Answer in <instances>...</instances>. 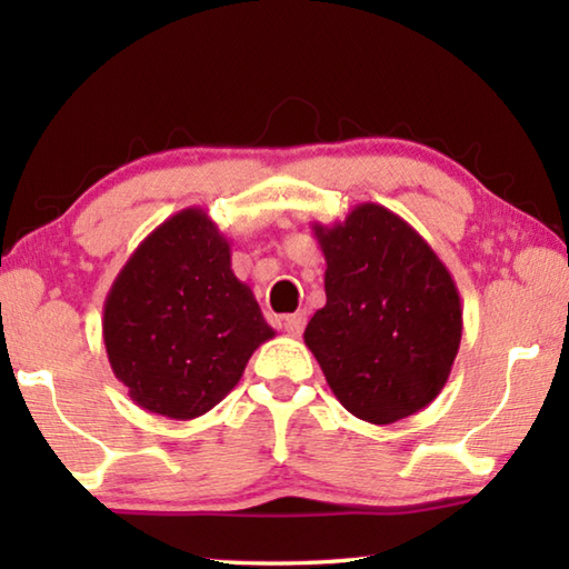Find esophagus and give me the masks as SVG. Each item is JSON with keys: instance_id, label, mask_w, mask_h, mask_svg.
Masks as SVG:
<instances>
[{"instance_id": "34e87169", "label": "esophagus", "mask_w": 569, "mask_h": 569, "mask_svg": "<svg viewBox=\"0 0 569 569\" xmlns=\"http://www.w3.org/2000/svg\"><path fill=\"white\" fill-rule=\"evenodd\" d=\"M303 326H306V313L303 311L291 313V316H286V319H283V329H286L288 336H301Z\"/></svg>"}]
</instances>
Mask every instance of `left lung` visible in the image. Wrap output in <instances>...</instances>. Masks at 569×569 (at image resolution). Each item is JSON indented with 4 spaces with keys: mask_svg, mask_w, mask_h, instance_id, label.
<instances>
[{
    "mask_svg": "<svg viewBox=\"0 0 569 569\" xmlns=\"http://www.w3.org/2000/svg\"><path fill=\"white\" fill-rule=\"evenodd\" d=\"M326 258V306L303 341L333 397L371 423H393L439 397L461 341V301L447 266L407 220L359 203L313 223Z\"/></svg>",
    "mask_w": 569,
    "mask_h": 569,
    "instance_id": "obj_1",
    "label": "left lung"
}]
</instances>
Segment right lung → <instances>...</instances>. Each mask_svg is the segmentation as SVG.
I'll return each instance as SVG.
<instances>
[{
  "label": "right lung",
  "instance_id": "right-lung-1",
  "mask_svg": "<svg viewBox=\"0 0 569 569\" xmlns=\"http://www.w3.org/2000/svg\"><path fill=\"white\" fill-rule=\"evenodd\" d=\"M203 208L170 216L134 248L104 298V351L140 409L188 421L223 401L273 339Z\"/></svg>",
  "mask_w": 569,
  "mask_h": 569
}]
</instances>
